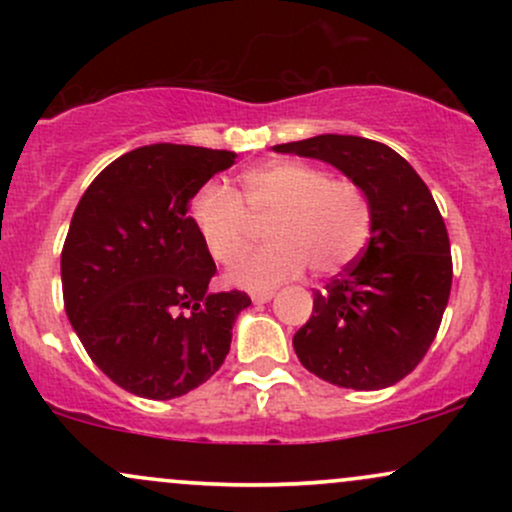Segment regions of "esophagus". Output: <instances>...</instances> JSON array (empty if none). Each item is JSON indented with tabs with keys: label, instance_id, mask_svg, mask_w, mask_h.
<instances>
[{
	"label": "esophagus",
	"instance_id": "34e87169",
	"mask_svg": "<svg viewBox=\"0 0 512 512\" xmlns=\"http://www.w3.org/2000/svg\"><path fill=\"white\" fill-rule=\"evenodd\" d=\"M272 296H274V291H252L250 293L252 303H267V301H272Z\"/></svg>",
	"mask_w": 512,
	"mask_h": 512
}]
</instances>
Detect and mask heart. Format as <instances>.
I'll return each instance as SVG.
<instances>
[{
  "instance_id": "heart-1",
  "label": "heart",
  "mask_w": 512,
  "mask_h": 512,
  "mask_svg": "<svg viewBox=\"0 0 512 512\" xmlns=\"http://www.w3.org/2000/svg\"><path fill=\"white\" fill-rule=\"evenodd\" d=\"M190 216L204 248L219 264H231L254 235L256 221L270 219V243L236 262L228 279L245 289H272L305 267L317 276L344 272L370 238L368 195L358 182L330 178L305 161H272L250 168L240 192L219 182L199 187Z\"/></svg>"
}]
</instances>
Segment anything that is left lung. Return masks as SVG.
<instances>
[{
  "label": "left lung",
  "instance_id": "1",
  "mask_svg": "<svg viewBox=\"0 0 512 512\" xmlns=\"http://www.w3.org/2000/svg\"><path fill=\"white\" fill-rule=\"evenodd\" d=\"M274 151L332 163L368 195L370 240L322 291L293 334L298 361L327 383L383 390L421 363L452 286L450 238L431 190L390 146L317 134Z\"/></svg>",
  "mask_w": 512,
  "mask_h": 512
}]
</instances>
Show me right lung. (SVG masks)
<instances>
[{
    "instance_id": "obj_1",
    "label": "right lung",
    "mask_w": 512,
    "mask_h": 512,
    "mask_svg": "<svg viewBox=\"0 0 512 512\" xmlns=\"http://www.w3.org/2000/svg\"><path fill=\"white\" fill-rule=\"evenodd\" d=\"M233 151L151 144L88 185L62 248L64 310L91 361L122 390L173 399L221 368L245 291L209 293L216 264L190 199Z\"/></svg>"
}]
</instances>
